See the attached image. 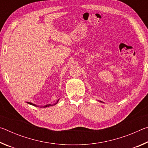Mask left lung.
<instances>
[{
	"label": "left lung",
	"mask_w": 148,
	"mask_h": 148,
	"mask_svg": "<svg viewBox=\"0 0 148 148\" xmlns=\"http://www.w3.org/2000/svg\"><path fill=\"white\" fill-rule=\"evenodd\" d=\"M100 102H102V101H100Z\"/></svg>",
	"instance_id": "obj_1"
}]
</instances>
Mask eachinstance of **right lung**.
Segmentation results:
<instances>
[{"label":"right lung","mask_w":148,"mask_h":148,"mask_svg":"<svg viewBox=\"0 0 148 148\" xmlns=\"http://www.w3.org/2000/svg\"><path fill=\"white\" fill-rule=\"evenodd\" d=\"M59 101V99H58L57 100V101L55 102L54 104H46V106H41V107H49V106H53V105H56L57 102H58V101ZM27 103H28V104H31V105H32V106H38V107H39L38 106H37V105H36V104H33V103H32V102H27Z\"/></svg>","instance_id":"right-lung-1"}]
</instances>
